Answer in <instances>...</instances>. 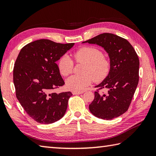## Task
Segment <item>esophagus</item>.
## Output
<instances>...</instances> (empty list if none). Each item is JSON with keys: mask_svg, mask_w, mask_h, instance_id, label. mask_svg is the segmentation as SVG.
Returning a JSON list of instances; mask_svg holds the SVG:
<instances>
[{"mask_svg": "<svg viewBox=\"0 0 156 156\" xmlns=\"http://www.w3.org/2000/svg\"><path fill=\"white\" fill-rule=\"evenodd\" d=\"M82 93H83L82 91H73V92H72L73 94H82Z\"/></svg>", "mask_w": 156, "mask_h": 156, "instance_id": "obj_1", "label": "esophagus"}]
</instances>
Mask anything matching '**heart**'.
Listing matches in <instances>:
<instances>
[{
  "instance_id": "heart-1",
  "label": "heart",
  "mask_w": 156,
  "mask_h": 156,
  "mask_svg": "<svg viewBox=\"0 0 156 156\" xmlns=\"http://www.w3.org/2000/svg\"><path fill=\"white\" fill-rule=\"evenodd\" d=\"M72 57L77 63H85L83 75L72 76L66 80L68 89L72 91H81L92 83L93 80L99 82L105 78L110 69V63L103 56L98 48L93 47H84L72 53ZM58 69L60 74L68 76L73 71L74 62L72 58L64 55L58 61Z\"/></svg>"
}]
</instances>
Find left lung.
Segmentation results:
<instances>
[{
	"label": "left lung",
	"instance_id": "left-lung-1",
	"mask_svg": "<svg viewBox=\"0 0 156 156\" xmlns=\"http://www.w3.org/2000/svg\"><path fill=\"white\" fill-rule=\"evenodd\" d=\"M86 42L101 46L110 59L108 76L95 87L98 89L89 105L90 112L99 118L112 120L129 108L139 83V57L127 40L113 34H101L82 43ZM101 89L107 93H99Z\"/></svg>",
	"mask_w": 156,
	"mask_h": 156
}]
</instances>
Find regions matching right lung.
<instances>
[{"label":"right lung","mask_w":156,"mask_h":156,"mask_svg":"<svg viewBox=\"0 0 156 156\" xmlns=\"http://www.w3.org/2000/svg\"><path fill=\"white\" fill-rule=\"evenodd\" d=\"M74 44L38 40L24 46L15 61L16 97L27 114L38 123H53L65 114L72 93L57 94L52 90L65 84L56 62Z\"/></svg>","instance_id":"add662e5"}]
</instances>
